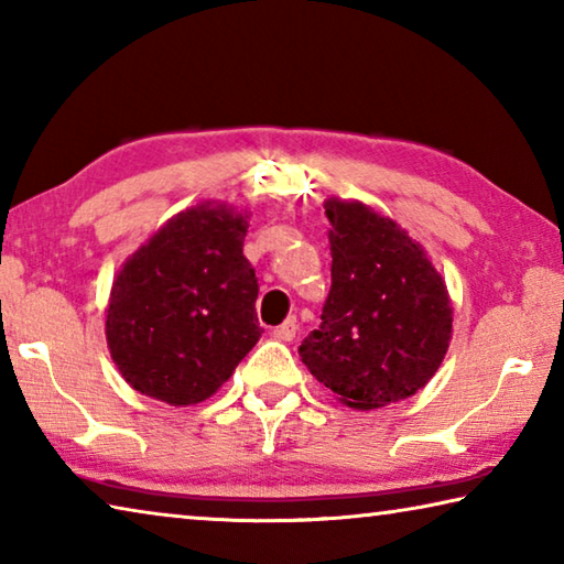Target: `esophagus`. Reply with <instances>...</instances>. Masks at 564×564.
I'll use <instances>...</instances> for the list:
<instances>
[{
    "label": "esophagus",
    "instance_id": "obj_1",
    "mask_svg": "<svg viewBox=\"0 0 564 564\" xmlns=\"http://www.w3.org/2000/svg\"><path fill=\"white\" fill-rule=\"evenodd\" d=\"M295 333H299V321L289 318V321H283L279 328H273V338H279V340H293Z\"/></svg>",
    "mask_w": 564,
    "mask_h": 564
}]
</instances>
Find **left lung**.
<instances>
[{
  "instance_id": "8db88e82",
  "label": "left lung",
  "mask_w": 564,
  "mask_h": 564,
  "mask_svg": "<svg viewBox=\"0 0 564 564\" xmlns=\"http://www.w3.org/2000/svg\"><path fill=\"white\" fill-rule=\"evenodd\" d=\"M330 291L301 343L318 383L358 410L413 395L435 376L453 330L441 273L395 221L328 198Z\"/></svg>"
}]
</instances>
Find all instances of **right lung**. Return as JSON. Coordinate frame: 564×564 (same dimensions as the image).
Returning a JSON list of instances; mask_svg holds the SVG:
<instances>
[{"mask_svg":"<svg viewBox=\"0 0 564 564\" xmlns=\"http://www.w3.org/2000/svg\"><path fill=\"white\" fill-rule=\"evenodd\" d=\"M246 218L226 206L186 208L123 263L107 340L133 390L171 405L202 403L259 343Z\"/></svg>","mask_w":564,"mask_h":564,"instance_id":"add662e5","label":"right lung"}]
</instances>
